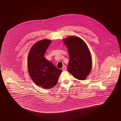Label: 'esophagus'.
I'll list each match as a JSON object with an SVG mask.
<instances>
[{"instance_id": "esophagus-1", "label": "esophagus", "mask_w": 121, "mask_h": 121, "mask_svg": "<svg viewBox=\"0 0 121 121\" xmlns=\"http://www.w3.org/2000/svg\"><path fill=\"white\" fill-rule=\"evenodd\" d=\"M62 70L63 71H65V70H66V66H62Z\"/></svg>"}]
</instances>
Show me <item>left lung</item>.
<instances>
[{
    "label": "left lung",
    "instance_id": "8db88e82",
    "mask_svg": "<svg viewBox=\"0 0 121 121\" xmlns=\"http://www.w3.org/2000/svg\"><path fill=\"white\" fill-rule=\"evenodd\" d=\"M64 43L69 55L68 71L76 79L84 80L92 69L91 55L86 44L76 36L66 38Z\"/></svg>",
    "mask_w": 121,
    "mask_h": 121
}]
</instances>
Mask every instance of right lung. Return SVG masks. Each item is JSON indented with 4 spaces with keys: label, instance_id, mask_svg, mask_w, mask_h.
<instances>
[{
    "label": "right lung",
    "instance_id": "add662e5",
    "mask_svg": "<svg viewBox=\"0 0 121 121\" xmlns=\"http://www.w3.org/2000/svg\"><path fill=\"white\" fill-rule=\"evenodd\" d=\"M51 43V40L47 39L37 42L31 48L28 56L30 76L37 85L44 89L55 86L62 72L44 57Z\"/></svg>",
    "mask_w": 121,
    "mask_h": 121
}]
</instances>
